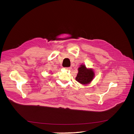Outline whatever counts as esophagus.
<instances>
[{"label":"esophagus","mask_w":134,"mask_h":134,"mask_svg":"<svg viewBox=\"0 0 134 134\" xmlns=\"http://www.w3.org/2000/svg\"><path fill=\"white\" fill-rule=\"evenodd\" d=\"M65 69H66V70H71V67H69V68H65Z\"/></svg>","instance_id":"34e87169"}]
</instances>
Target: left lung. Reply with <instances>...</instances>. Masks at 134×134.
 <instances>
[{"label": "left lung", "mask_w": 134, "mask_h": 134, "mask_svg": "<svg viewBox=\"0 0 134 134\" xmlns=\"http://www.w3.org/2000/svg\"><path fill=\"white\" fill-rule=\"evenodd\" d=\"M76 81L83 85L90 84L95 77V72L92 69L87 68L84 64H81L78 69Z\"/></svg>", "instance_id": "8db88e82"}]
</instances>
